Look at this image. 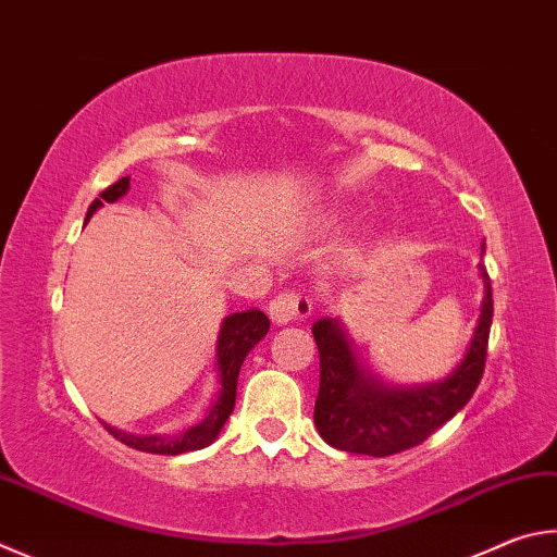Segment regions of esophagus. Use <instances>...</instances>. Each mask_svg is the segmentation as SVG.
I'll list each match as a JSON object with an SVG mask.
<instances>
[{"mask_svg":"<svg viewBox=\"0 0 557 557\" xmlns=\"http://www.w3.org/2000/svg\"><path fill=\"white\" fill-rule=\"evenodd\" d=\"M313 305L307 295H297V292H282L270 301V319L277 326H287L292 321H305L309 319Z\"/></svg>","mask_w":557,"mask_h":557,"instance_id":"esophagus-1","label":"esophagus"}]
</instances>
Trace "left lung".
Returning a JSON list of instances; mask_svg holds the SVG:
<instances>
[{"label": "left lung", "mask_w": 557, "mask_h": 557, "mask_svg": "<svg viewBox=\"0 0 557 557\" xmlns=\"http://www.w3.org/2000/svg\"><path fill=\"white\" fill-rule=\"evenodd\" d=\"M484 252V244H482ZM484 299L465 358L448 377L429 384H389L362 366L341 319H319L311 326L319 346L321 380L313 423L329 446L384 458L409 450L450 421L478 389L487 358L492 326V285L480 262Z\"/></svg>", "instance_id": "left-lung-1"}]
</instances>
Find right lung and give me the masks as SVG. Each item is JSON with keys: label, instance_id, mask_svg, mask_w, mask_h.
Returning <instances> with one entry per match:
<instances>
[{"label": "right lung", "instance_id": "obj_1", "mask_svg": "<svg viewBox=\"0 0 557 557\" xmlns=\"http://www.w3.org/2000/svg\"><path fill=\"white\" fill-rule=\"evenodd\" d=\"M131 187V177H121L114 185L107 187L99 199H95L87 209V219L95 214L99 207H104V201L114 205L116 199H121ZM270 331V319L262 313L260 309H246L238 313H231L224 321H221L219 336H216V377H219V394L216 399L211 401V407L207 411V417L201 419L195 426L185 429L177 436H160V433H153V436H134V433L119 431L114 426H109L107 421L104 429L111 433V436L119 438L124 446L144 450V453H156V455H180V453H189V450H201L211 446L216 441V436L224 429V423L228 421L231 411L236 407V387H238V372L240 366L248 352L252 350L256 343L265 338V333Z\"/></svg>", "mask_w": 557, "mask_h": 557}]
</instances>
